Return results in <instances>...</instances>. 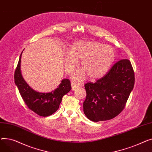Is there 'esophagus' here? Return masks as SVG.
I'll use <instances>...</instances> for the list:
<instances>
[{"instance_id":"obj_1","label":"esophagus","mask_w":152,"mask_h":152,"mask_svg":"<svg viewBox=\"0 0 152 152\" xmlns=\"http://www.w3.org/2000/svg\"><path fill=\"white\" fill-rule=\"evenodd\" d=\"M79 87V84H77L74 83H71V88L72 91H75Z\"/></svg>"}]
</instances>
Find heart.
<instances>
[{"mask_svg": "<svg viewBox=\"0 0 152 152\" xmlns=\"http://www.w3.org/2000/svg\"><path fill=\"white\" fill-rule=\"evenodd\" d=\"M68 53L63 58L66 73H71L77 66V61L81 60L83 70L73 75V79L76 81H83L86 73L91 79L103 76L116 59L113 48L94 42H76L71 45Z\"/></svg>", "mask_w": 152, "mask_h": 152, "instance_id": "b5f03b06", "label": "heart"}]
</instances>
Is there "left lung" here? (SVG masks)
Here are the masks:
<instances>
[{"label":"left lung","instance_id":"1","mask_svg":"<svg viewBox=\"0 0 152 152\" xmlns=\"http://www.w3.org/2000/svg\"><path fill=\"white\" fill-rule=\"evenodd\" d=\"M134 72L131 61H117L108 73L93 83L84 86L86 98L84 113L90 120L98 122L113 119L120 113L134 86Z\"/></svg>","mask_w":152,"mask_h":152}]
</instances>
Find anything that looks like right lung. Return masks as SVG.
I'll use <instances>...</instances> for the list:
<instances>
[{
    "instance_id": "obj_1",
    "label": "right lung",
    "mask_w": 152,
    "mask_h": 152,
    "mask_svg": "<svg viewBox=\"0 0 152 152\" xmlns=\"http://www.w3.org/2000/svg\"><path fill=\"white\" fill-rule=\"evenodd\" d=\"M22 52L15 71V83L23 100L31 110L41 116H50L58 109L63 97L71 89L70 81L68 79H63L57 89L49 93L35 91L28 86L22 76L20 68Z\"/></svg>"
}]
</instances>
